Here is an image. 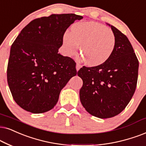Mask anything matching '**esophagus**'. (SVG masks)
Instances as JSON below:
<instances>
[{"mask_svg": "<svg viewBox=\"0 0 146 146\" xmlns=\"http://www.w3.org/2000/svg\"><path fill=\"white\" fill-rule=\"evenodd\" d=\"M81 67H82V64H79V62H77V64H76V69H77V71H79V69H80Z\"/></svg>", "mask_w": 146, "mask_h": 146, "instance_id": "obj_1", "label": "esophagus"}]
</instances>
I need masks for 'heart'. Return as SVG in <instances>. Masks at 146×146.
Wrapping results in <instances>:
<instances>
[{
    "instance_id": "heart-1",
    "label": "heart",
    "mask_w": 146,
    "mask_h": 146,
    "mask_svg": "<svg viewBox=\"0 0 146 146\" xmlns=\"http://www.w3.org/2000/svg\"><path fill=\"white\" fill-rule=\"evenodd\" d=\"M81 46L84 62L90 66H97L107 61L115 48L116 36L105 25L93 21L75 23L71 32L66 31L62 45L69 56H73Z\"/></svg>"
}]
</instances>
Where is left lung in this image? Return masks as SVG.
I'll list each match as a JSON object with an SVG mask.
<instances>
[{"instance_id":"8db88e82","label":"left lung","mask_w":146,"mask_h":146,"mask_svg":"<svg viewBox=\"0 0 146 146\" xmlns=\"http://www.w3.org/2000/svg\"><path fill=\"white\" fill-rule=\"evenodd\" d=\"M116 46L110 58L92 67L84 66L77 72L83 80L81 102L87 111L100 119L121 113L133 96L137 86L139 61L127 37L110 25Z\"/></svg>"}]
</instances>
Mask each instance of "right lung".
Masks as SVG:
<instances>
[{
  "label": "right lung",
  "instance_id": "1",
  "mask_svg": "<svg viewBox=\"0 0 146 146\" xmlns=\"http://www.w3.org/2000/svg\"><path fill=\"white\" fill-rule=\"evenodd\" d=\"M82 18L69 13L35 19L12 44L7 82L14 100L23 109L35 114L51 110L61 90L76 75L75 60L58 52L67 29Z\"/></svg>",
  "mask_w": 146,
  "mask_h": 146
}]
</instances>
